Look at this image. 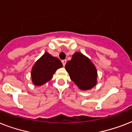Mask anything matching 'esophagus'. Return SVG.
<instances>
[{
  "label": "esophagus",
  "instance_id": "1",
  "mask_svg": "<svg viewBox=\"0 0 132 132\" xmlns=\"http://www.w3.org/2000/svg\"><path fill=\"white\" fill-rule=\"evenodd\" d=\"M62 64H63V66H65V65H66V60H63L62 61Z\"/></svg>",
  "mask_w": 132,
  "mask_h": 132
}]
</instances>
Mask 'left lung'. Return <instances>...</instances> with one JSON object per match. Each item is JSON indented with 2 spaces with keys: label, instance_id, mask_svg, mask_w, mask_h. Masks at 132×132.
<instances>
[{
  "label": "left lung",
  "instance_id": "8db88e82",
  "mask_svg": "<svg viewBox=\"0 0 132 132\" xmlns=\"http://www.w3.org/2000/svg\"><path fill=\"white\" fill-rule=\"evenodd\" d=\"M71 80L82 90H90L96 84L97 71L90 59L76 52L65 66Z\"/></svg>",
  "mask_w": 132,
  "mask_h": 132
}]
</instances>
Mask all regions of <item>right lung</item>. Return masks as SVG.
Here are the masks:
<instances>
[{"label": "right lung", "instance_id": "1", "mask_svg": "<svg viewBox=\"0 0 132 132\" xmlns=\"http://www.w3.org/2000/svg\"><path fill=\"white\" fill-rule=\"evenodd\" d=\"M62 66V63L58 58L46 52L32 68V82L38 86L44 84L51 79L56 70Z\"/></svg>", "mask_w": 132, "mask_h": 132}]
</instances>
